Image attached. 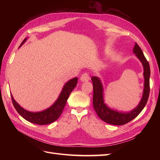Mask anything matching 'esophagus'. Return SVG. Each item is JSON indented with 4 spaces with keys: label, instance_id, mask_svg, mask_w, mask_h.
Returning a JSON list of instances; mask_svg holds the SVG:
<instances>
[{
    "label": "esophagus",
    "instance_id": "1",
    "mask_svg": "<svg viewBox=\"0 0 160 160\" xmlns=\"http://www.w3.org/2000/svg\"><path fill=\"white\" fill-rule=\"evenodd\" d=\"M90 79V77L88 73H87V72H85V73L82 74V75L80 77V80L82 82H86V81H88Z\"/></svg>",
    "mask_w": 160,
    "mask_h": 160
}]
</instances>
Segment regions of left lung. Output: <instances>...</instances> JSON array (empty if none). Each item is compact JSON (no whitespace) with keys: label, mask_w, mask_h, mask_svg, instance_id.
Here are the masks:
<instances>
[{"label":"left lung","mask_w":160,"mask_h":160,"mask_svg":"<svg viewBox=\"0 0 160 160\" xmlns=\"http://www.w3.org/2000/svg\"><path fill=\"white\" fill-rule=\"evenodd\" d=\"M133 52L143 65L144 84L142 98L137 107H135L132 110L123 112V111H118L110 108L105 103L104 89L102 82L98 77L95 76L91 77L93 86V105L94 109L100 119L109 124L122 125L131 122L141 113V111L147 103L149 94V65L145 57L141 48L136 42L135 44Z\"/></svg>","instance_id":"8db88e82"}]
</instances>
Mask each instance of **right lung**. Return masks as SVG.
<instances>
[{"label":"right lung","instance_id":"obj_1","mask_svg":"<svg viewBox=\"0 0 160 160\" xmlns=\"http://www.w3.org/2000/svg\"><path fill=\"white\" fill-rule=\"evenodd\" d=\"M27 38H26L24 39L19 48L27 41ZM77 81H78V78L75 77V78L71 79L67 81L64 85L59 96L58 97L55 103L51 107L43 111H38V112H32V111L25 109L14 100L13 96L11 93L13 105L19 115H21L24 119L28 121V122L41 125L51 123L60 117L70 93L77 85Z\"/></svg>","mask_w":160,"mask_h":160}]
</instances>
